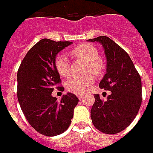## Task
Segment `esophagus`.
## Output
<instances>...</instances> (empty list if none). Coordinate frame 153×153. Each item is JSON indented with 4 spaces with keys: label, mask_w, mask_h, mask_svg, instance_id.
<instances>
[{
    "label": "esophagus",
    "mask_w": 153,
    "mask_h": 153,
    "mask_svg": "<svg viewBox=\"0 0 153 153\" xmlns=\"http://www.w3.org/2000/svg\"><path fill=\"white\" fill-rule=\"evenodd\" d=\"M77 97H78V99H79L80 100H81L83 98V96H82V95H77Z\"/></svg>",
    "instance_id": "esophagus-1"
}]
</instances>
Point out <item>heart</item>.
<instances>
[{"label": "heart", "instance_id": "b5f03b06", "mask_svg": "<svg viewBox=\"0 0 153 153\" xmlns=\"http://www.w3.org/2000/svg\"><path fill=\"white\" fill-rule=\"evenodd\" d=\"M70 55L75 59H82L87 63L85 67L86 73L91 72L94 76H98L103 72L104 65L99 59V52L94 46L88 43L81 44L70 52ZM55 68L63 77H67L71 75V66L67 57L65 54H59L55 59ZM93 83L91 75L84 76H71L66 81L65 87L68 91L76 94H83L88 87Z\"/></svg>", "mask_w": 153, "mask_h": 153}]
</instances>
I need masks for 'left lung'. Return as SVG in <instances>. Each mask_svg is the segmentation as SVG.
Returning a JSON list of instances; mask_svg holds the SVG:
<instances>
[{
    "label": "left lung",
    "instance_id": "obj_1",
    "mask_svg": "<svg viewBox=\"0 0 153 153\" xmlns=\"http://www.w3.org/2000/svg\"><path fill=\"white\" fill-rule=\"evenodd\" d=\"M88 41L102 45L106 57V73L99 86L111 92L105 101L94 94L92 122L101 132L117 134L129 126L138 113L142 100L141 79L130 57L111 39L101 36Z\"/></svg>",
    "mask_w": 153,
    "mask_h": 153
}]
</instances>
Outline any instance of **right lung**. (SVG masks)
Returning a JSON list of instances; mask_svg holds the SVG:
<instances>
[{"instance_id": "add662e5", "label": "right lung", "mask_w": 153, "mask_h": 153, "mask_svg": "<svg viewBox=\"0 0 153 153\" xmlns=\"http://www.w3.org/2000/svg\"><path fill=\"white\" fill-rule=\"evenodd\" d=\"M71 42L42 39L29 50L21 62L18 74V100L29 123L40 134L55 136L67 129L73 117L78 98L64 94L60 101L52 96L61 82L55 68L57 54ZM64 91L63 87H57Z\"/></svg>"}]
</instances>
